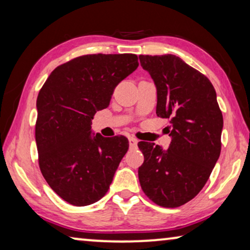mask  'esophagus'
<instances>
[{"mask_svg": "<svg viewBox=\"0 0 250 250\" xmlns=\"http://www.w3.org/2000/svg\"><path fill=\"white\" fill-rule=\"evenodd\" d=\"M137 143H138V140H137L135 137H132V136L129 137V145H130V147L135 148V147H137Z\"/></svg>", "mask_w": 250, "mask_h": 250, "instance_id": "34e87169", "label": "esophagus"}]
</instances>
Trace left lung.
I'll return each mask as SVG.
<instances>
[{"mask_svg": "<svg viewBox=\"0 0 250 250\" xmlns=\"http://www.w3.org/2000/svg\"><path fill=\"white\" fill-rule=\"evenodd\" d=\"M157 89V117L170 119L172 138L164 150L139 142L144 163L139 182L148 198L174 208L199 194L221 153L223 117L209 79L178 56L139 55Z\"/></svg>", "mask_w": 250, "mask_h": 250, "instance_id": "1", "label": "left lung"}]
</instances>
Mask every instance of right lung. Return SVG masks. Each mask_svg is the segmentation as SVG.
Listing matches in <instances>:
<instances>
[{"label":"right lung","mask_w":250,"mask_h":250,"mask_svg":"<svg viewBox=\"0 0 250 250\" xmlns=\"http://www.w3.org/2000/svg\"><path fill=\"white\" fill-rule=\"evenodd\" d=\"M138 65L136 54L78 56L55 68L38 93V164L48 186L71 205H90L106 194L129 148L125 136H91L90 125Z\"/></svg>","instance_id":"right-lung-1"}]
</instances>
